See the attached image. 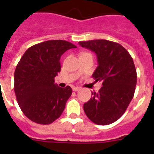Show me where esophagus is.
I'll return each instance as SVG.
<instances>
[{
    "label": "esophagus",
    "mask_w": 154,
    "mask_h": 154,
    "mask_svg": "<svg viewBox=\"0 0 154 154\" xmlns=\"http://www.w3.org/2000/svg\"><path fill=\"white\" fill-rule=\"evenodd\" d=\"M79 89H80L79 87H73L72 88V90L74 91V92H76V91L79 90Z\"/></svg>",
    "instance_id": "esophagus-1"
}]
</instances>
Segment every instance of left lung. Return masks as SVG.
Listing matches in <instances>:
<instances>
[{
  "label": "left lung",
  "instance_id": "1",
  "mask_svg": "<svg viewBox=\"0 0 154 154\" xmlns=\"http://www.w3.org/2000/svg\"><path fill=\"white\" fill-rule=\"evenodd\" d=\"M79 44L96 53L98 66L92 77L103 85L84 104L85 113L96 124H111L123 115L135 92L137 76L133 58L125 48L111 41Z\"/></svg>",
  "mask_w": 154,
  "mask_h": 154
}]
</instances>
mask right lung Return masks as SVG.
Here are the masks:
<instances>
[{
  "label": "right lung",
  "instance_id": "right-lung-1",
  "mask_svg": "<svg viewBox=\"0 0 154 154\" xmlns=\"http://www.w3.org/2000/svg\"><path fill=\"white\" fill-rule=\"evenodd\" d=\"M75 48L66 41H46L30 47L19 61L14 92L21 111L31 121L47 125L62 115L72 89L58 86L54 79L61 71V56Z\"/></svg>",
  "mask_w": 154,
  "mask_h": 154
}]
</instances>
